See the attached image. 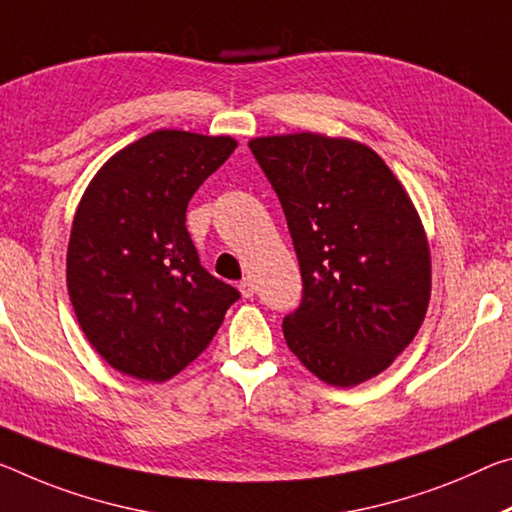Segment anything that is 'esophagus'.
I'll return each instance as SVG.
<instances>
[{
  "instance_id": "esophagus-1",
  "label": "esophagus",
  "mask_w": 512,
  "mask_h": 512,
  "mask_svg": "<svg viewBox=\"0 0 512 512\" xmlns=\"http://www.w3.org/2000/svg\"><path fill=\"white\" fill-rule=\"evenodd\" d=\"M239 289H241V296L243 298H250V296L255 294V285H253V280H250V278H243L239 282Z\"/></svg>"
}]
</instances>
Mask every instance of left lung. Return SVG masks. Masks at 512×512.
I'll use <instances>...</instances> for the list:
<instances>
[{
	"label": "left lung",
	"instance_id": "left-lung-1",
	"mask_svg": "<svg viewBox=\"0 0 512 512\" xmlns=\"http://www.w3.org/2000/svg\"><path fill=\"white\" fill-rule=\"evenodd\" d=\"M285 212L303 300L282 321L316 378L353 387L415 339L431 300V253L403 184L367 145L300 132L248 143Z\"/></svg>",
	"mask_w": 512,
	"mask_h": 512
}]
</instances>
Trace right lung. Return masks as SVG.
Returning a JSON list of instances; mask_svg holds the SVG:
<instances>
[{
	"mask_svg": "<svg viewBox=\"0 0 512 512\" xmlns=\"http://www.w3.org/2000/svg\"><path fill=\"white\" fill-rule=\"evenodd\" d=\"M230 136L159 129L104 164L72 221L66 278L91 346L125 376L164 383L212 342L239 291L200 264L186 230Z\"/></svg>",
	"mask_w": 512,
	"mask_h": 512,
	"instance_id": "obj_1",
	"label": "right lung"
}]
</instances>
